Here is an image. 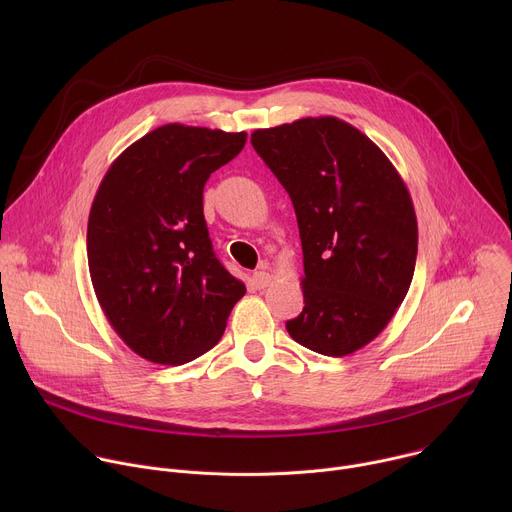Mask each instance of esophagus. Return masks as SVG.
<instances>
[{"mask_svg":"<svg viewBox=\"0 0 512 512\" xmlns=\"http://www.w3.org/2000/svg\"><path fill=\"white\" fill-rule=\"evenodd\" d=\"M253 283H255V287L263 289V287H267L271 283V275L267 271H255L253 273Z\"/></svg>","mask_w":512,"mask_h":512,"instance_id":"esophagus-1","label":"esophagus"}]
</instances>
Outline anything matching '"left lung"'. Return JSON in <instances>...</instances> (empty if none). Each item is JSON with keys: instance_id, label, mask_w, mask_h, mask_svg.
Listing matches in <instances>:
<instances>
[{"instance_id": "8db88e82", "label": "left lung", "mask_w": 512, "mask_h": 512, "mask_svg": "<svg viewBox=\"0 0 512 512\" xmlns=\"http://www.w3.org/2000/svg\"><path fill=\"white\" fill-rule=\"evenodd\" d=\"M287 190L304 251V310L285 322L298 344L346 356L373 342L403 304L417 257L409 190L362 131L304 117L251 133Z\"/></svg>"}]
</instances>
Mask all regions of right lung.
<instances>
[{"mask_svg": "<svg viewBox=\"0 0 512 512\" xmlns=\"http://www.w3.org/2000/svg\"><path fill=\"white\" fill-rule=\"evenodd\" d=\"M247 133L168 123L111 164L95 194L87 257L95 296L141 358L184 364L221 340L245 283L212 251L202 190Z\"/></svg>", "mask_w": 512, "mask_h": 512, "instance_id": "1", "label": "right lung"}]
</instances>
